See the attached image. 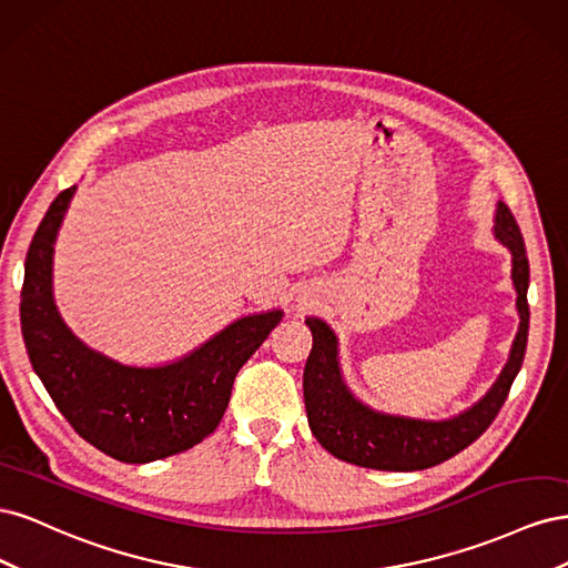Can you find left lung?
Listing matches in <instances>:
<instances>
[{"label":"left lung","mask_w":568,"mask_h":568,"mask_svg":"<svg viewBox=\"0 0 568 568\" xmlns=\"http://www.w3.org/2000/svg\"><path fill=\"white\" fill-rule=\"evenodd\" d=\"M493 234L511 253V282L517 288L519 332L514 336L507 365L490 390L450 419H415L372 409L357 400L343 382L338 365V338L320 317H305L313 332V351L303 372V398L307 424L326 453L382 471H419L436 467L471 445L497 417L509 388L524 365L528 341V257L517 220L500 201Z\"/></svg>","instance_id":"8db88e82"}]
</instances>
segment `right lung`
Masks as SVG:
<instances>
[{"label":"right lung","mask_w":568,"mask_h":568,"mask_svg":"<svg viewBox=\"0 0 568 568\" xmlns=\"http://www.w3.org/2000/svg\"><path fill=\"white\" fill-rule=\"evenodd\" d=\"M75 186L49 205L26 255L21 332L30 365L51 400L97 450L146 464L194 448L225 415L236 372L284 317H239L192 353L159 367H134L90 348L59 315L51 288L54 244Z\"/></svg>","instance_id":"1"}]
</instances>
